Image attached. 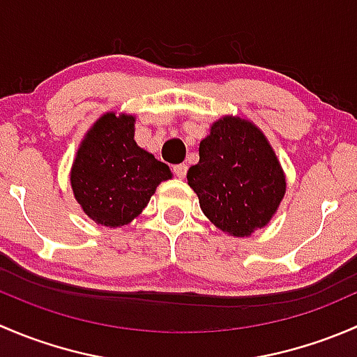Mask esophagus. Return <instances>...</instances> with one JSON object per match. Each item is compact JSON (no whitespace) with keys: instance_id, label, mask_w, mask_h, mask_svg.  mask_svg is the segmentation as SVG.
I'll use <instances>...</instances> for the list:
<instances>
[{"instance_id":"34e87169","label":"esophagus","mask_w":357,"mask_h":357,"mask_svg":"<svg viewBox=\"0 0 357 357\" xmlns=\"http://www.w3.org/2000/svg\"><path fill=\"white\" fill-rule=\"evenodd\" d=\"M172 171H174V174L178 176V178L185 179L186 178V171H188V165L178 164V165H174V167H172Z\"/></svg>"}]
</instances>
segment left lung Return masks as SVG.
Masks as SVG:
<instances>
[{
    "label": "left lung",
    "mask_w": 357,
    "mask_h": 357,
    "mask_svg": "<svg viewBox=\"0 0 357 357\" xmlns=\"http://www.w3.org/2000/svg\"><path fill=\"white\" fill-rule=\"evenodd\" d=\"M200 142L188 169L208 221L235 238L268 226L287 192L282 164L264 132L242 115H222Z\"/></svg>",
    "instance_id": "obj_1"
}]
</instances>
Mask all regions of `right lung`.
I'll use <instances>...</instances> for the list:
<instances>
[{
    "label": "right lung",
    "mask_w": 357,
    "mask_h": 357,
    "mask_svg": "<svg viewBox=\"0 0 357 357\" xmlns=\"http://www.w3.org/2000/svg\"><path fill=\"white\" fill-rule=\"evenodd\" d=\"M136 117L105 112L88 129L70 167L74 199L96 225L121 228L142 214L157 186L172 178L167 164L138 146Z\"/></svg>",
    "instance_id": "right-lung-1"
}]
</instances>
